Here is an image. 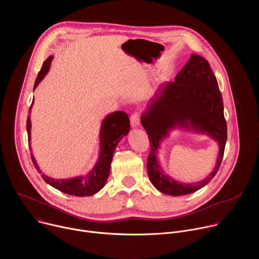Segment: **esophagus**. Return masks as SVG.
<instances>
[{
	"mask_svg": "<svg viewBox=\"0 0 259 259\" xmlns=\"http://www.w3.org/2000/svg\"><path fill=\"white\" fill-rule=\"evenodd\" d=\"M140 119H141V116L139 113H134L131 118H130V122H131V125L132 127H137L139 126L140 124Z\"/></svg>",
	"mask_w": 259,
	"mask_h": 259,
	"instance_id": "1",
	"label": "esophagus"
}]
</instances>
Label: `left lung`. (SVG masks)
Segmentation results:
<instances>
[{
    "label": "left lung",
    "instance_id": "1",
    "mask_svg": "<svg viewBox=\"0 0 259 259\" xmlns=\"http://www.w3.org/2000/svg\"><path fill=\"white\" fill-rule=\"evenodd\" d=\"M177 123L183 126L191 123L196 130L208 133L220 143L217 167L201 183L179 184L164 176L158 167L155 154L158 142L166 135L167 129ZM141 124L151 144L147 174L157 190L171 196H182L206 186L220 167L228 137L223 96L209 62L193 54L174 81L165 83L157 90L141 118Z\"/></svg>",
    "mask_w": 259,
    "mask_h": 259
}]
</instances>
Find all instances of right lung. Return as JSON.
I'll list each match as a JSON object with an SVG mask.
<instances>
[{"label":"right lung","instance_id":"add662e5","mask_svg":"<svg viewBox=\"0 0 259 259\" xmlns=\"http://www.w3.org/2000/svg\"><path fill=\"white\" fill-rule=\"evenodd\" d=\"M53 59V56H49L45 62L41 70L38 73V77L35 79L33 89L38 86L41 80L47 73L50 63ZM33 103V100H32ZM29 110L31 108V105ZM26 130L28 141L30 140V119L29 117L26 120ZM130 130V121L129 117L125 112H116L114 114H110L106 119H104L102 127H101V153L99 160L95 166V168L90 172L87 176L83 177H76L70 179H53L45 174H41L42 178L49 183L50 186L57 189L58 191L71 195V196H78V197H86L96 194L100 191L105 184L110 170V163H112L113 155L115 149L121 138L126 135ZM31 161L35 167V169L41 173L38 165H36L33 156L30 154Z\"/></svg>","mask_w":259,"mask_h":259}]
</instances>
